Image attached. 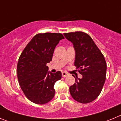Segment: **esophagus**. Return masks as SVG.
Wrapping results in <instances>:
<instances>
[{"label":"esophagus","mask_w":121,"mask_h":121,"mask_svg":"<svg viewBox=\"0 0 121 121\" xmlns=\"http://www.w3.org/2000/svg\"><path fill=\"white\" fill-rule=\"evenodd\" d=\"M62 77H64V78H65L67 76H68V74L66 72H65V71H64V72L62 73Z\"/></svg>","instance_id":"34e87169"}]
</instances>
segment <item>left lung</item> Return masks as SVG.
Wrapping results in <instances>:
<instances>
[{"label": "left lung", "mask_w": 121, "mask_h": 121, "mask_svg": "<svg viewBox=\"0 0 121 121\" xmlns=\"http://www.w3.org/2000/svg\"><path fill=\"white\" fill-rule=\"evenodd\" d=\"M64 35L73 45L76 53L74 66L82 75L81 79L75 78L76 82L70 86V94L80 103L92 102L100 95L106 79L104 56L88 34L76 31Z\"/></svg>", "instance_id": "obj_1"}]
</instances>
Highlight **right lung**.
Masks as SVG:
<instances>
[{
	"mask_svg": "<svg viewBox=\"0 0 121 121\" xmlns=\"http://www.w3.org/2000/svg\"><path fill=\"white\" fill-rule=\"evenodd\" d=\"M64 37L60 33H40L32 38L21 53L17 66L18 81L26 98L37 104H44L55 95V82L62 78L58 71H48L55 47Z\"/></svg>",
	"mask_w": 121,
	"mask_h": 121,
	"instance_id": "1",
	"label": "right lung"
}]
</instances>
